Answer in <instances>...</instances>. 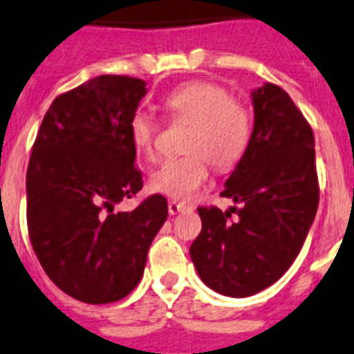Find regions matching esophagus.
Returning <instances> with one entry per match:
<instances>
[{"instance_id": "obj_1", "label": "esophagus", "mask_w": 354, "mask_h": 354, "mask_svg": "<svg viewBox=\"0 0 354 354\" xmlns=\"http://www.w3.org/2000/svg\"><path fill=\"white\" fill-rule=\"evenodd\" d=\"M184 209H186V206H184V204L175 203V201L168 203V212H170V215H177V213L184 212Z\"/></svg>"}]
</instances>
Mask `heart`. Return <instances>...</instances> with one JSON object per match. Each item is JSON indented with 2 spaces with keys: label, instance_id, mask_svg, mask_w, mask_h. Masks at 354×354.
Returning a JSON list of instances; mask_svg holds the SVG:
<instances>
[{
  "label": "heart",
  "instance_id": "b5f03b06",
  "mask_svg": "<svg viewBox=\"0 0 354 354\" xmlns=\"http://www.w3.org/2000/svg\"><path fill=\"white\" fill-rule=\"evenodd\" d=\"M171 115L192 124L184 150L189 156L166 160L150 177L156 194L188 201L208 179V160L227 170L244 157L253 122L246 108L233 101L224 86L209 81H192L171 90L165 99ZM156 121L145 112L130 119V139L139 156L156 159Z\"/></svg>",
  "mask_w": 354,
  "mask_h": 354
}]
</instances>
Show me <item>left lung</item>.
Here are the masks:
<instances>
[{
    "mask_svg": "<svg viewBox=\"0 0 354 354\" xmlns=\"http://www.w3.org/2000/svg\"><path fill=\"white\" fill-rule=\"evenodd\" d=\"M251 103L250 146L223 192L242 208H198L203 230L189 248L204 284L233 299L259 293L284 275L318 208L315 137L302 112L271 83L253 90Z\"/></svg>",
    "mask_w": 354,
    "mask_h": 354,
    "instance_id": "1",
    "label": "left lung"
}]
</instances>
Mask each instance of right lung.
Wrapping results in <instances>:
<instances>
[{
  "mask_svg": "<svg viewBox=\"0 0 354 354\" xmlns=\"http://www.w3.org/2000/svg\"><path fill=\"white\" fill-rule=\"evenodd\" d=\"M142 79L99 75L61 93L45 113L26 170V224L37 261L72 299L110 304L142 277L168 217L162 195L113 212L142 188L130 119Z\"/></svg>",
  "mask_w": 354,
  "mask_h": 354,
  "instance_id": "add662e5",
  "label": "right lung"
}]
</instances>
